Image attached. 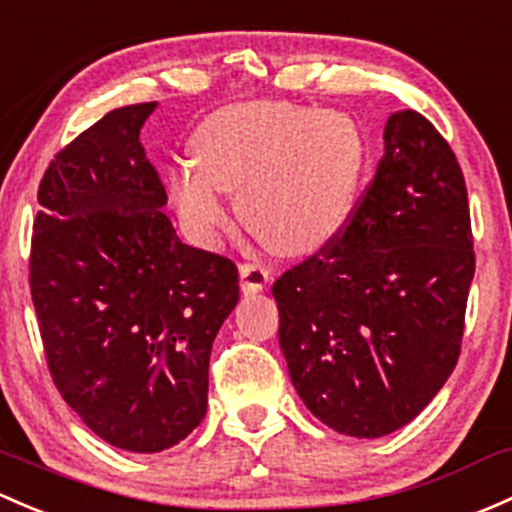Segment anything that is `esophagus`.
Listing matches in <instances>:
<instances>
[{"mask_svg":"<svg viewBox=\"0 0 512 512\" xmlns=\"http://www.w3.org/2000/svg\"><path fill=\"white\" fill-rule=\"evenodd\" d=\"M272 279L270 270L262 262H242L240 265V287L242 292L255 294Z\"/></svg>","mask_w":512,"mask_h":512,"instance_id":"1","label":"esophagus"}]
</instances>
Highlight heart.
<instances>
[{
    "label": "heart",
    "mask_w": 512,
    "mask_h": 512,
    "mask_svg": "<svg viewBox=\"0 0 512 512\" xmlns=\"http://www.w3.org/2000/svg\"><path fill=\"white\" fill-rule=\"evenodd\" d=\"M363 154V137L343 112L245 102L198 127L196 166L171 171V198L188 233L213 245L233 223L223 191H240L252 233L274 250L301 255L343 228Z\"/></svg>",
    "instance_id": "b5f03b06"
}]
</instances>
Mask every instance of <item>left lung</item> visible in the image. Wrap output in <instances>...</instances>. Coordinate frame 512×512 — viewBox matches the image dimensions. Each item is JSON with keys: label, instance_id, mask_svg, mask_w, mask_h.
<instances>
[{"label": "left lung", "instance_id": "1", "mask_svg": "<svg viewBox=\"0 0 512 512\" xmlns=\"http://www.w3.org/2000/svg\"><path fill=\"white\" fill-rule=\"evenodd\" d=\"M473 270L459 161L427 117L395 112L343 233L272 287L309 412L358 439L412 422L454 373Z\"/></svg>", "mask_w": 512, "mask_h": 512}]
</instances>
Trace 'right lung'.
Here are the masks:
<instances>
[{
	"label": "right lung",
	"mask_w": 512,
	"mask_h": 512,
	"mask_svg": "<svg viewBox=\"0 0 512 512\" xmlns=\"http://www.w3.org/2000/svg\"><path fill=\"white\" fill-rule=\"evenodd\" d=\"M157 102L117 107L48 164L29 284L48 370L100 439L134 454L206 417L215 333L240 299L228 257L184 245L139 142Z\"/></svg>",
	"instance_id": "right-lung-1"
}]
</instances>
